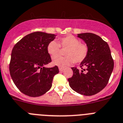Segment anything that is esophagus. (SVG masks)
<instances>
[{
    "instance_id": "1",
    "label": "esophagus",
    "mask_w": 123,
    "mask_h": 123,
    "mask_svg": "<svg viewBox=\"0 0 123 123\" xmlns=\"http://www.w3.org/2000/svg\"><path fill=\"white\" fill-rule=\"evenodd\" d=\"M59 70L60 72H62V71H64V68H59Z\"/></svg>"
}]
</instances>
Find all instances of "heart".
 Listing matches in <instances>:
<instances>
[{"label":"heart","instance_id":"heart-1","mask_svg":"<svg viewBox=\"0 0 123 123\" xmlns=\"http://www.w3.org/2000/svg\"><path fill=\"white\" fill-rule=\"evenodd\" d=\"M60 47L66 49L64 52L65 57L55 56L52 59V64L60 68H65L75 62L81 63L86 59L89 49L86 44L80 42L79 39L71 35L60 38L59 43L55 40L47 44V50L52 56L57 55L60 52Z\"/></svg>","mask_w":123,"mask_h":123}]
</instances>
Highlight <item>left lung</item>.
<instances>
[{
  "mask_svg": "<svg viewBox=\"0 0 123 123\" xmlns=\"http://www.w3.org/2000/svg\"><path fill=\"white\" fill-rule=\"evenodd\" d=\"M77 37L88 47V55L80 64L81 70L71 68L73 75L68 81L70 87L77 93L92 96L106 87L114 68V61L108 43L99 36L82 33Z\"/></svg>",
  "mask_w": 123,
  "mask_h": 123,
  "instance_id": "8db88e82",
  "label": "left lung"
}]
</instances>
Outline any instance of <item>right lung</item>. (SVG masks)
Returning <instances> with one entry per match:
<instances>
[{
    "instance_id": "add662e5",
    "label": "right lung",
    "mask_w": 123,
    "mask_h": 123,
    "mask_svg": "<svg viewBox=\"0 0 123 123\" xmlns=\"http://www.w3.org/2000/svg\"><path fill=\"white\" fill-rule=\"evenodd\" d=\"M55 35L35 32L27 35L15 44L11 54L9 71L12 81L24 94L39 97L52 87L58 67L46 68L51 62L47 44Z\"/></svg>"
}]
</instances>
